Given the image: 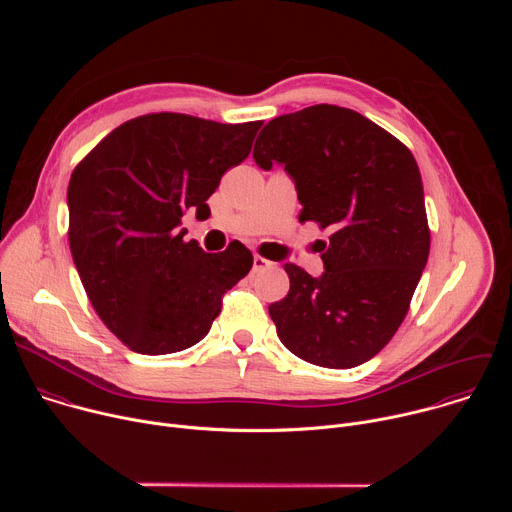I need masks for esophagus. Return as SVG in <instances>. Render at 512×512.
Instances as JSON below:
<instances>
[{"instance_id": "1", "label": "esophagus", "mask_w": 512, "mask_h": 512, "mask_svg": "<svg viewBox=\"0 0 512 512\" xmlns=\"http://www.w3.org/2000/svg\"><path fill=\"white\" fill-rule=\"evenodd\" d=\"M273 263L271 261H267L265 257H261V255H255L253 257V271H265V269H269Z\"/></svg>"}]
</instances>
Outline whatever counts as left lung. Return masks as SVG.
<instances>
[{
  "label": "left lung",
  "mask_w": 512,
  "mask_h": 512,
  "mask_svg": "<svg viewBox=\"0 0 512 512\" xmlns=\"http://www.w3.org/2000/svg\"><path fill=\"white\" fill-rule=\"evenodd\" d=\"M253 158L263 170L281 164L296 184L300 221L332 231L320 277L285 263L289 291L269 306L279 340L326 369L371 360L405 320L429 257L413 154L352 109L312 105L271 119Z\"/></svg>",
  "instance_id": "obj_1"
}]
</instances>
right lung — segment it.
Here are the masks:
<instances>
[{
  "label": "right lung",
  "instance_id": "add662e5",
  "mask_svg": "<svg viewBox=\"0 0 512 512\" xmlns=\"http://www.w3.org/2000/svg\"><path fill=\"white\" fill-rule=\"evenodd\" d=\"M261 121L216 123L182 113L125 121L68 182V243L103 324L133 352L170 354L200 342L223 296L253 267L231 243H184L182 216L210 214L223 174L251 152Z\"/></svg>",
  "mask_w": 512,
  "mask_h": 512
}]
</instances>
